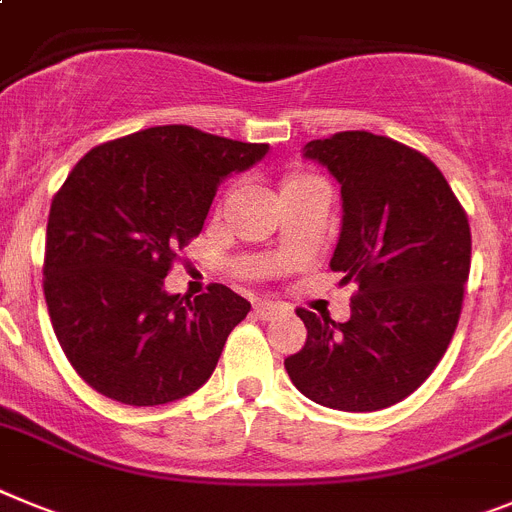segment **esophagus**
<instances>
[{
  "label": "esophagus",
  "instance_id": "34e87169",
  "mask_svg": "<svg viewBox=\"0 0 512 512\" xmlns=\"http://www.w3.org/2000/svg\"><path fill=\"white\" fill-rule=\"evenodd\" d=\"M283 311H286V306L275 304V301H257L255 304V314L260 319H275L278 314H283Z\"/></svg>",
  "mask_w": 512,
  "mask_h": 512
}]
</instances>
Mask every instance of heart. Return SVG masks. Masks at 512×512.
<instances>
[{"label": "heart", "mask_w": 512, "mask_h": 512, "mask_svg": "<svg viewBox=\"0 0 512 512\" xmlns=\"http://www.w3.org/2000/svg\"><path fill=\"white\" fill-rule=\"evenodd\" d=\"M309 180H314V177H309V175H293V177H288L286 182H283V188H291V185H301V182H309Z\"/></svg>", "instance_id": "1"}]
</instances>
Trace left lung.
<instances>
[{"label":"left lung","instance_id":"obj_1","mask_svg":"<svg viewBox=\"0 0 512 512\" xmlns=\"http://www.w3.org/2000/svg\"><path fill=\"white\" fill-rule=\"evenodd\" d=\"M304 157L340 182L342 226L332 270L355 283L348 322L299 309L306 342L286 358L293 386L342 412L410 397L446 353L471 265V231L443 172L420 151L342 131Z\"/></svg>","mask_w":512,"mask_h":512}]
</instances>
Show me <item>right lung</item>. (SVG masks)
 <instances>
[{"label":"right lung","instance_id":"add662e5","mask_svg":"<svg viewBox=\"0 0 512 512\" xmlns=\"http://www.w3.org/2000/svg\"><path fill=\"white\" fill-rule=\"evenodd\" d=\"M268 144L157 126L95 146L53 195L43 291L74 371L131 407L188 397L211 379L250 301L213 283L164 291L177 250L198 237L213 195Z\"/></svg>","mask_w":512,"mask_h":512}]
</instances>
